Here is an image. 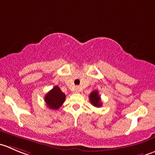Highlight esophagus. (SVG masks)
Instances as JSON below:
<instances>
[{
    "instance_id": "obj_1",
    "label": "esophagus",
    "mask_w": 155,
    "mask_h": 155,
    "mask_svg": "<svg viewBox=\"0 0 155 155\" xmlns=\"http://www.w3.org/2000/svg\"><path fill=\"white\" fill-rule=\"evenodd\" d=\"M79 91H80V90H79V88H76L74 89V92L75 93H79Z\"/></svg>"
}]
</instances>
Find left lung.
I'll list each match as a JSON object with an SVG mask.
<instances>
[{"label": "left lung", "instance_id": "1", "mask_svg": "<svg viewBox=\"0 0 155 155\" xmlns=\"http://www.w3.org/2000/svg\"><path fill=\"white\" fill-rule=\"evenodd\" d=\"M89 101L93 106L96 107H100L102 105L101 101V97L98 94V91L94 90L90 94Z\"/></svg>", "mask_w": 155, "mask_h": 155}]
</instances>
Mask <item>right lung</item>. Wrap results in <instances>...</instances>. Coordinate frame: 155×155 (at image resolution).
Returning a JSON list of instances; mask_svg holds the SVG:
<instances>
[{
	"label": "right lung",
	"instance_id": "add662e5",
	"mask_svg": "<svg viewBox=\"0 0 155 155\" xmlns=\"http://www.w3.org/2000/svg\"><path fill=\"white\" fill-rule=\"evenodd\" d=\"M66 95L58 85H55L45 96V101L50 109L58 110L64 104Z\"/></svg>",
	"mask_w": 155,
	"mask_h": 155
}]
</instances>
